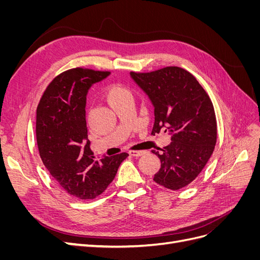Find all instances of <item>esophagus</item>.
I'll return each instance as SVG.
<instances>
[{"instance_id": "34e87169", "label": "esophagus", "mask_w": 260, "mask_h": 260, "mask_svg": "<svg viewBox=\"0 0 260 260\" xmlns=\"http://www.w3.org/2000/svg\"><path fill=\"white\" fill-rule=\"evenodd\" d=\"M129 154L133 157H139V156H142L143 154H145L144 151H130Z\"/></svg>"}]
</instances>
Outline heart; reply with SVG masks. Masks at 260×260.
Wrapping results in <instances>:
<instances>
[{"mask_svg": "<svg viewBox=\"0 0 260 260\" xmlns=\"http://www.w3.org/2000/svg\"><path fill=\"white\" fill-rule=\"evenodd\" d=\"M104 100L106 103L115 109L117 106L121 105L124 102L132 101L131 92L120 84H112L108 85L103 93Z\"/></svg>", "mask_w": 260, "mask_h": 260, "instance_id": "b5f03b06", "label": "heart"}]
</instances>
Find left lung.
<instances>
[{"label": "left lung", "mask_w": 260, "mask_h": 260, "mask_svg": "<svg viewBox=\"0 0 260 260\" xmlns=\"http://www.w3.org/2000/svg\"><path fill=\"white\" fill-rule=\"evenodd\" d=\"M130 75L154 105L152 135L164 130L171 136V143L160 153L152 151L161 162L153 180L169 190L182 188L201 174L215 149L217 120L211 100L181 67Z\"/></svg>", "instance_id": "obj_1"}]
</instances>
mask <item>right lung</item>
I'll use <instances>...</instances> for the list:
<instances>
[{"label":"right lung","instance_id":"right-lung-1","mask_svg":"<svg viewBox=\"0 0 260 260\" xmlns=\"http://www.w3.org/2000/svg\"><path fill=\"white\" fill-rule=\"evenodd\" d=\"M109 74L82 67L68 69L46 86L37 107V143L44 166L68 194L84 201L103 193L129 156L120 153L96 159L90 149L86 93Z\"/></svg>","mask_w":260,"mask_h":260}]
</instances>
